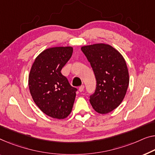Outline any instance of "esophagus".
I'll use <instances>...</instances> for the list:
<instances>
[{
  "label": "esophagus",
  "instance_id": "esophagus-1",
  "mask_svg": "<svg viewBox=\"0 0 155 155\" xmlns=\"http://www.w3.org/2000/svg\"><path fill=\"white\" fill-rule=\"evenodd\" d=\"M84 85H81V86L78 87V91H79V92H83L84 91Z\"/></svg>",
  "mask_w": 155,
  "mask_h": 155
}]
</instances>
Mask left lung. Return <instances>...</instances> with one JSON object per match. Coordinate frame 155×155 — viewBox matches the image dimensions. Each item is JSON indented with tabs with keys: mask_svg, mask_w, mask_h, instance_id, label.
<instances>
[{
	"mask_svg": "<svg viewBox=\"0 0 155 155\" xmlns=\"http://www.w3.org/2000/svg\"><path fill=\"white\" fill-rule=\"evenodd\" d=\"M81 51L91 63L97 81L90 102L99 114H108L120 104L127 91L129 77L126 62L120 53L109 45L84 46Z\"/></svg>",
	"mask_w": 155,
	"mask_h": 155,
	"instance_id": "left-lung-1",
	"label": "left lung"
}]
</instances>
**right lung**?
Wrapping results in <instances>:
<instances>
[{"label":"right lung","mask_w":155,"mask_h":155,"mask_svg":"<svg viewBox=\"0 0 155 155\" xmlns=\"http://www.w3.org/2000/svg\"><path fill=\"white\" fill-rule=\"evenodd\" d=\"M72 52L71 47L47 48L36 58L30 71L28 86L33 100L53 118H65L72 110L77 89L61 71Z\"/></svg>","instance_id":"1"}]
</instances>
